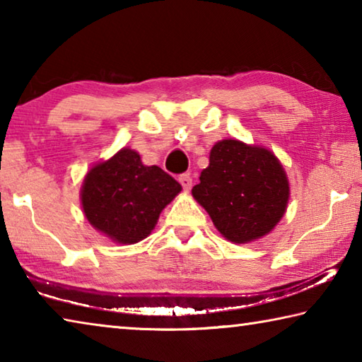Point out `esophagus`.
Wrapping results in <instances>:
<instances>
[{
    "label": "esophagus",
    "mask_w": 362,
    "mask_h": 362,
    "mask_svg": "<svg viewBox=\"0 0 362 362\" xmlns=\"http://www.w3.org/2000/svg\"><path fill=\"white\" fill-rule=\"evenodd\" d=\"M179 182H180V185L183 187V189H189V188H192L193 179H192V177H189V174H182L179 177Z\"/></svg>",
    "instance_id": "obj_1"
}]
</instances>
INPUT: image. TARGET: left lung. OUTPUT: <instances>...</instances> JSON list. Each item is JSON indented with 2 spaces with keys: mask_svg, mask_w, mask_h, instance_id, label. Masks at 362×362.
I'll return each instance as SVG.
<instances>
[{
  "mask_svg": "<svg viewBox=\"0 0 362 362\" xmlns=\"http://www.w3.org/2000/svg\"><path fill=\"white\" fill-rule=\"evenodd\" d=\"M192 194L226 240L244 244L268 235L283 218L289 180L269 150L226 139L212 146Z\"/></svg>",
  "mask_w": 362,
  "mask_h": 362,
  "instance_id": "obj_1",
  "label": "left lung"
}]
</instances>
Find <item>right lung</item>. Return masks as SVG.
Segmentation results:
<instances>
[{
	"instance_id": "right-lung-1",
	"label": "right lung",
	"mask_w": 362,
	"mask_h": 362,
	"mask_svg": "<svg viewBox=\"0 0 362 362\" xmlns=\"http://www.w3.org/2000/svg\"><path fill=\"white\" fill-rule=\"evenodd\" d=\"M182 192L180 183L158 166H145L137 151L122 148L89 170L81 187L86 218L119 244L145 240L159 214Z\"/></svg>"
}]
</instances>
